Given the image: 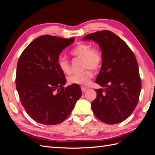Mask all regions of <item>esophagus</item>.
Segmentation results:
<instances>
[{"label":"esophagus","mask_w":155,"mask_h":155,"mask_svg":"<svg viewBox=\"0 0 155 155\" xmlns=\"http://www.w3.org/2000/svg\"><path fill=\"white\" fill-rule=\"evenodd\" d=\"M87 90H88V88H86V87H81V91H82L83 92H86Z\"/></svg>","instance_id":"1"}]
</instances>
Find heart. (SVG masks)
<instances>
[{
    "instance_id": "1",
    "label": "heart",
    "mask_w": 155,
    "mask_h": 155,
    "mask_svg": "<svg viewBox=\"0 0 155 155\" xmlns=\"http://www.w3.org/2000/svg\"><path fill=\"white\" fill-rule=\"evenodd\" d=\"M70 54L74 58H82V67L87 69L81 73L74 74L68 78L70 84L85 86L88 85L93 78V70H97L102 64L103 55L100 50L92 48L87 43H79L70 51ZM59 69L64 74H69L71 72L70 64L68 61L62 56H59L57 61Z\"/></svg>"
}]
</instances>
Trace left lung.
Here are the masks:
<instances>
[{"label":"left lung","instance_id":"1","mask_svg":"<svg viewBox=\"0 0 155 155\" xmlns=\"http://www.w3.org/2000/svg\"><path fill=\"white\" fill-rule=\"evenodd\" d=\"M99 45L103 55L101 70L96 83L97 97L91 107L97 119L108 124L126 120L137 107L142 88L138 64L125 42L109 30L88 34L83 41Z\"/></svg>","mask_w":155,"mask_h":155}]
</instances>
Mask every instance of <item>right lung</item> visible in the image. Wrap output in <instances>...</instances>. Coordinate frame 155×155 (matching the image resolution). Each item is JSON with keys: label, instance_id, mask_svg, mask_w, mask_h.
I'll return each mask as SVG.
<instances>
[{"label": "right lung", "instance_id": "right-lung-1", "mask_svg": "<svg viewBox=\"0 0 155 155\" xmlns=\"http://www.w3.org/2000/svg\"><path fill=\"white\" fill-rule=\"evenodd\" d=\"M74 40V37L40 36L27 46L18 59L17 91L27 114L37 123L46 125L61 123L81 96L79 85L64 87L66 78L57 63L61 52Z\"/></svg>", "mask_w": 155, "mask_h": 155}]
</instances>
